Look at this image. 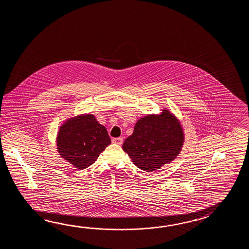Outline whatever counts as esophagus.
Masks as SVG:
<instances>
[{"label": "esophagus", "mask_w": 249, "mask_h": 249, "mask_svg": "<svg viewBox=\"0 0 249 249\" xmlns=\"http://www.w3.org/2000/svg\"><path fill=\"white\" fill-rule=\"evenodd\" d=\"M112 142L115 143V144H117V145H122L123 138H114V139L112 140Z\"/></svg>", "instance_id": "1"}]
</instances>
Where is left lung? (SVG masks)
<instances>
[{"instance_id":"8db88e82","label":"left lung","mask_w":249,"mask_h":249,"mask_svg":"<svg viewBox=\"0 0 249 249\" xmlns=\"http://www.w3.org/2000/svg\"><path fill=\"white\" fill-rule=\"evenodd\" d=\"M179 120L168 110L138 120L123 149L140 169L152 172L176 159L183 145Z\"/></svg>"}]
</instances>
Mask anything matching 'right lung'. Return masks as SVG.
Wrapping results in <instances>:
<instances>
[{
	"mask_svg": "<svg viewBox=\"0 0 249 249\" xmlns=\"http://www.w3.org/2000/svg\"><path fill=\"white\" fill-rule=\"evenodd\" d=\"M110 143L106 128L89 114L69 119L60 126L57 136L61 158L80 170L93 164Z\"/></svg>",
	"mask_w": 249,
	"mask_h": 249,
	"instance_id": "right-lung-1",
	"label": "right lung"
}]
</instances>
